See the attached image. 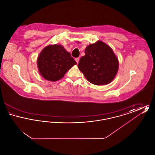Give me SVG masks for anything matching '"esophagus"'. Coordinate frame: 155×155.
I'll return each mask as SVG.
<instances>
[{"label": "esophagus", "instance_id": "34e87169", "mask_svg": "<svg viewBox=\"0 0 155 155\" xmlns=\"http://www.w3.org/2000/svg\"><path fill=\"white\" fill-rule=\"evenodd\" d=\"M75 60L76 61L77 63L78 64V62H79V60H80V59H79V58H75Z\"/></svg>", "mask_w": 155, "mask_h": 155}]
</instances>
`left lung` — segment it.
Instances as JSON below:
<instances>
[{
    "mask_svg": "<svg viewBox=\"0 0 155 155\" xmlns=\"http://www.w3.org/2000/svg\"><path fill=\"white\" fill-rule=\"evenodd\" d=\"M118 58L108 45L101 41L90 44L85 49L78 67L87 80L96 85H107L118 72Z\"/></svg>",
    "mask_w": 155,
    "mask_h": 155,
    "instance_id": "1",
    "label": "left lung"
}]
</instances>
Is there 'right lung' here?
<instances>
[{"label":"right lung","mask_w":155,"mask_h":155,"mask_svg":"<svg viewBox=\"0 0 155 155\" xmlns=\"http://www.w3.org/2000/svg\"><path fill=\"white\" fill-rule=\"evenodd\" d=\"M77 63L60 45H50L42 49L37 59L40 74L48 81L55 82L62 78Z\"/></svg>","instance_id":"obj_1"}]
</instances>
